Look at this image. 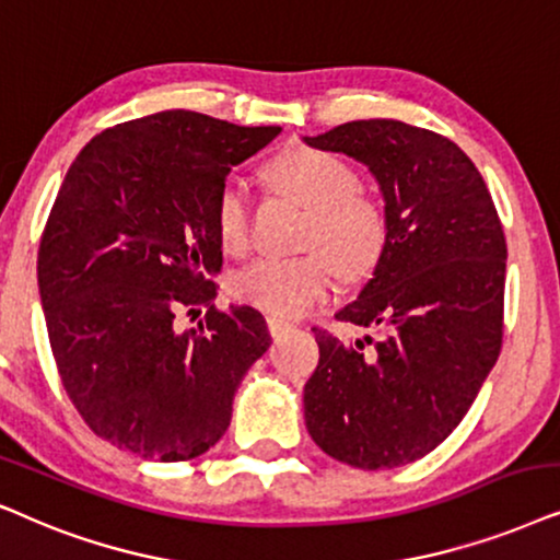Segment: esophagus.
Returning a JSON list of instances; mask_svg holds the SVG:
<instances>
[{"instance_id":"34e87169","label":"esophagus","mask_w":560,"mask_h":560,"mask_svg":"<svg viewBox=\"0 0 560 560\" xmlns=\"http://www.w3.org/2000/svg\"><path fill=\"white\" fill-rule=\"evenodd\" d=\"M290 326H293V324H290L288 318H282V316H275V314L267 316V329H270L272 337H280V334H282V331H288Z\"/></svg>"}]
</instances>
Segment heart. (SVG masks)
I'll list each match as a JSON object with an SVG mask.
<instances>
[{
    "instance_id": "heart-1",
    "label": "heart",
    "mask_w": 560,
    "mask_h": 560,
    "mask_svg": "<svg viewBox=\"0 0 560 560\" xmlns=\"http://www.w3.org/2000/svg\"><path fill=\"white\" fill-rule=\"evenodd\" d=\"M267 177L280 192L311 210L303 246L329 249L347 278L373 270L388 238L386 213L370 195L358 190V174L345 159L322 149L290 147L272 159ZM249 229V190L238 179H226L215 198L218 242L231 254L244 252ZM334 282V259L322 249H311L298 257L254 259L234 275L231 293L275 316H298L322 303Z\"/></svg>"
}]
</instances>
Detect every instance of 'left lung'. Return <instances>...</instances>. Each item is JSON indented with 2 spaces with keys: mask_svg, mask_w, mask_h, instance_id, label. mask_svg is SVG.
Here are the masks:
<instances>
[{
  "mask_svg": "<svg viewBox=\"0 0 560 560\" xmlns=\"http://www.w3.org/2000/svg\"><path fill=\"white\" fill-rule=\"evenodd\" d=\"M365 164L386 202L373 278L339 322L386 337L316 331L303 388L308 434L334 460L396 468L460 424L502 350L506 242L476 164L453 141L401 120H352L303 138Z\"/></svg>",
  "mask_w": 560,
  "mask_h": 560,
  "instance_id": "1",
  "label": "left lung"
}]
</instances>
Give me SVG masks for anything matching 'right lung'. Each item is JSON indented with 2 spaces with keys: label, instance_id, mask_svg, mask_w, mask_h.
I'll return each mask as SVG.
<instances>
[{
  "label": "right lung",
  "instance_id": "add662e5",
  "mask_svg": "<svg viewBox=\"0 0 560 560\" xmlns=\"http://www.w3.org/2000/svg\"><path fill=\"white\" fill-rule=\"evenodd\" d=\"M280 130L164 110L103 130L69 166L38 288L58 375L97 438L177 463L229 430L238 383L272 339L257 308L213 306L215 198ZM200 305L195 330L173 329L179 307Z\"/></svg>",
  "mask_w": 560,
  "mask_h": 560
}]
</instances>
